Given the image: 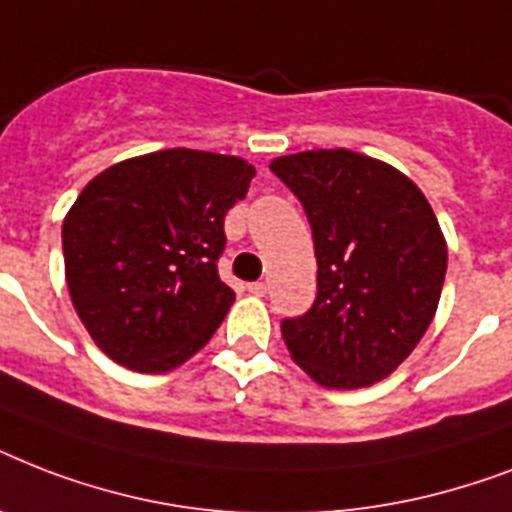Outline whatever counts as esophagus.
<instances>
[{"label":"esophagus","instance_id":"esophagus-1","mask_svg":"<svg viewBox=\"0 0 512 512\" xmlns=\"http://www.w3.org/2000/svg\"><path fill=\"white\" fill-rule=\"evenodd\" d=\"M247 289L252 292V295L263 297L265 292H268V287H265V281H252V284H247Z\"/></svg>","mask_w":512,"mask_h":512}]
</instances>
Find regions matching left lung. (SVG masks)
Instances as JSON below:
<instances>
[{"label": "left lung", "mask_w": 512, "mask_h": 512, "mask_svg": "<svg viewBox=\"0 0 512 512\" xmlns=\"http://www.w3.org/2000/svg\"><path fill=\"white\" fill-rule=\"evenodd\" d=\"M273 175L303 201L319 295L281 321L292 361L324 388L396 372L436 316L446 239L425 193L396 167L348 148L279 156Z\"/></svg>", "instance_id": "left-lung-1"}]
</instances>
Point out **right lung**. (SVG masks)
<instances>
[{
    "label": "right lung",
    "instance_id": "add662e5",
    "mask_svg": "<svg viewBox=\"0 0 512 512\" xmlns=\"http://www.w3.org/2000/svg\"><path fill=\"white\" fill-rule=\"evenodd\" d=\"M252 177L239 156L167 148L84 185L63 220L68 295L111 361L162 374L215 335L236 300L217 276L223 220Z\"/></svg>",
    "mask_w": 512,
    "mask_h": 512
}]
</instances>
